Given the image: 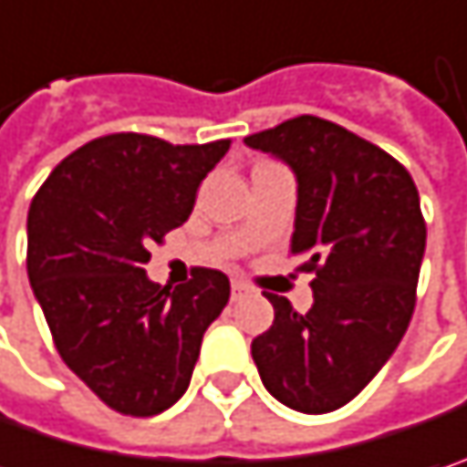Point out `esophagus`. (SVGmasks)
I'll list each match as a JSON object with an SVG mask.
<instances>
[{"label": "esophagus", "instance_id": "esophagus-1", "mask_svg": "<svg viewBox=\"0 0 467 467\" xmlns=\"http://www.w3.org/2000/svg\"><path fill=\"white\" fill-rule=\"evenodd\" d=\"M245 294H248V285H245L243 280H233V302L243 299Z\"/></svg>", "mask_w": 467, "mask_h": 467}]
</instances>
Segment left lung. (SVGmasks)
<instances>
[{
  "mask_svg": "<svg viewBox=\"0 0 467 467\" xmlns=\"http://www.w3.org/2000/svg\"><path fill=\"white\" fill-rule=\"evenodd\" d=\"M245 144L294 168L291 256L313 275L307 313L267 294L275 320L251 342V356L277 401L326 414L353 401L406 334L425 254L420 194L396 157L313 114L245 136Z\"/></svg>",
  "mask_w": 467,
  "mask_h": 467,
  "instance_id": "obj_1",
  "label": "left lung"
}]
</instances>
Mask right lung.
<instances>
[{"label": "right lung", "instance_id": "obj_1", "mask_svg": "<svg viewBox=\"0 0 467 467\" xmlns=\"http://www.w3.org/2000/svg\"><path fill=\"white\" fill-rule=\"evenodd\" d=\"M230 144L109 133L61 160L31 200L26 270L56 350L125 417L184 396L202 334L230 302L222 270L194 267L179 288L144 273L147 248L190 219Z\"/></svg>", "mask_w": 467, "mask_h": 467}]
</instances>
